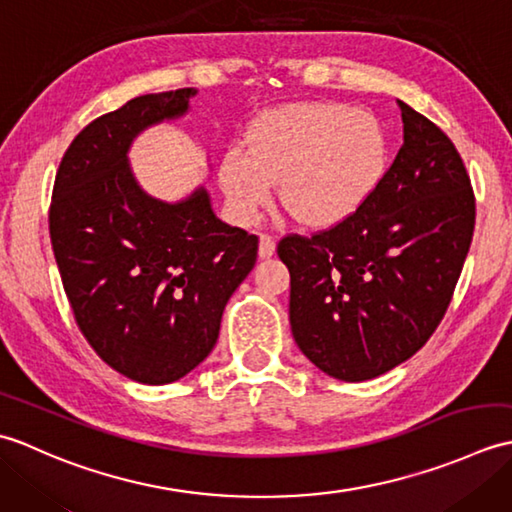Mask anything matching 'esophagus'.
Returning <instances> with one entry per match:
<instances>
[{"instance_id": "1", "label": "esophagus", "mask_w": 512, "mask_h": 512, "mask_svg": "<svg viewBox=\"0 0 512 512\" xmlns=\"http://www.w3.org/2000/svg\"><path fill=\"white\" fill-rule=\"evenodd\" d=\"M275 237L268 235V233H262L259 235V257H270L275 253Z\"/></svg>"}]
</instances>
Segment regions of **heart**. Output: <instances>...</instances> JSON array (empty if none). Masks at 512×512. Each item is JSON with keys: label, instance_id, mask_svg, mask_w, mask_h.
<instances>
[{"label": "heart", "instance_id": "1", "mask_svg": "<svg viewBox=\"0 0 512 512\" xmlns=\"http://www.w3.org/2000/svg\"><path fill=\"white\" fill-rule=\"evenodd\" d=\"M389 169V138L369 112L345 103H292L259 114L246 149L217 167L239 222H253L281 180V202L308 226H332L372 198Z\"/></svg>", "mask_w": 512, "mask_h": 512}]
</instances>
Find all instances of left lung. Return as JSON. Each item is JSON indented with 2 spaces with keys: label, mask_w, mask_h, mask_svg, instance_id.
Segmentation results:
<instances>
[{
  "label": "left lung",
  "mask_w": 512,
  "mask_h": 512,
  "mask_svg": "<svg viewBox=\"0 0 512 512\" xmlns=\"http://www.w3.org/2000/svg\"><path fill=\"white\" fill-rule=\"evenodd\" d=\"M405 143L361 209L288 233L290 328L321 372L361 383L405 363L436 332L475 228V193L442 129L400 101Z\"/></svg>",
  "instance_id": "1"
}]
</instances>
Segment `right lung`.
Listing matches in <instances>:
<instances>
[{
    "mask_svg": "<svg viewBox=\"0 0 512 512\" xmlns=\"http://www.w3.org/2000/svg\"><path fill=\"white\" fill-rule=\"evenodd\" d=\"M193 88L143 94L83 127L61 158L50 242L74 321L92 350L143 385L187 376L215 347L226 301L259 237L228 226L206 191L165 204L127 165L132 138L187 112Z\"/></svg>",
    "mask_w": 512,
    "mask_h": 512,
    "instance_id": "right-lung-1",
    "label": "right lung"
}]
</instances>
